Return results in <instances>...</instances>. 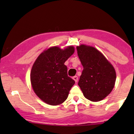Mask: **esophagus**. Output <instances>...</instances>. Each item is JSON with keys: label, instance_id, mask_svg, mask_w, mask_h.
<instances>
[{"label": "esophagus", "instance_id": "obj_1", "mask_svg": "<svg viewBox=\"0 0 134 134\" xmlns=\"http://www.w3.org/2000/svg\"><path fill=\"white\" fill-rule=\"evenodd\" d=\"M72 79H74V80L76 82H77V81H78V77L77 76H74L72 77Z\"/></svg>", "mask_w": 134, "mask_h": 134}]
</instances>
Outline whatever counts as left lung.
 Wrapping results in <instances>:
<instances>
[{"instance_id":"obj_1","label":"left lung","mask_w":134,"mask_h":134,"mask_svg":"<svg viewBox=\"0 0 134 134\" xmlns=\"http://www.w3.org/2000/svg\"><path fill=\"white\" fill-rule=\"evenodd\" d=\"M76 48L83 67L78 85L87 99L100 101L107 96L114 87L116 81L114 68L94 47L82 44Z\"/></svg>"}]
</instances>
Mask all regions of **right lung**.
<instances>
[{
	"label": "right lung",
	"instance_id": "1",
	"mask_svg": "<svg viewBox=\"0 0 134 134\" xmlns=\"http://www.w3.org/2000/svg\"><path fill=\"white\" fill-rule=\"evenodd\" d=\"M74 52V47L54 46L41 53L33 65L30 81L33 90L47 104L57 105L68 96L75 81L68 76L65 62Z\"/></svg>",
	"mask_w": 134,
	"mask_h": 134
}]
</instances>
